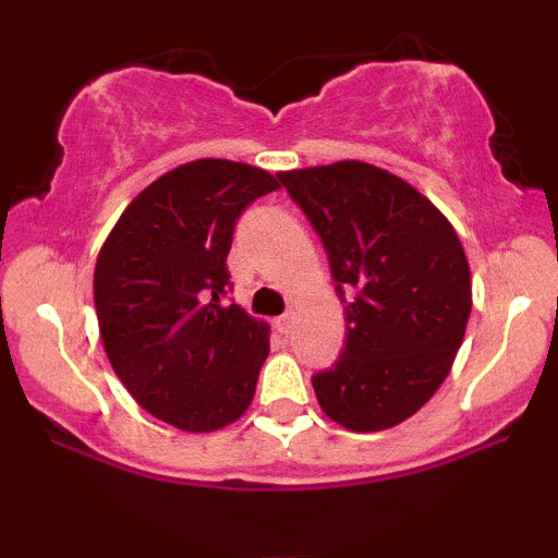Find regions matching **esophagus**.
<instances>
[{
    "instance_id": "obj_1",
    "label": "esophagus",
    "mask_w": 558,
    "mask_h": 558,
    "mask_svg": "<svg viewBox=\"0 0 558 558\" xmlns=\"http://www.w3.org/2000/svg\"><path fill=\"white\" fill-rule=\"evenodd\" d=\"M293 325H296V317H293V312H288V315L275 319V330H278L280 336H288V332L293 330Z\"/></svg>"
}]
</instances>
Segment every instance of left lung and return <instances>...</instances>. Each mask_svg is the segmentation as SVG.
I'll list each match as a JSON object with an SVG mask.
<instances>
[{"mask_svg": "<svg viewBox=\"0 0 558 558\" xmlns=\"http://www.w3.org/2000/svg\"><path fill=\"white\" fill-rule=\"evenodd\" d=\"M328 252L345 349L312 377L332 422L377 433L440 388L472 312L466 254L446 215L393 172L343 159L278 172Z\"/></svg>", "mask_w": 558, "mask_h": 558, "instance_id": "1", "label": "left lung"}]
</instances>
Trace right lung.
<instances>
[{"label": "right lung", "mask_w": 558, "mask_h": 558, "mask_svg": "<svg viewBox=\"0 0 558 558\" xmlns=\"http://www.w3.org/2000/svg\"><path fill=\"white\" fill-rule=\"evenodd\" d=\"M278 175L194 159L133 198L94 270L101 343L128 393L185 433H213L248 409L270 325L228 304L233 228Z\"/></svg>", "instance_id": "right-lung-1"}]
</instances>
